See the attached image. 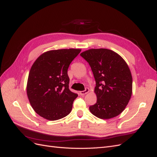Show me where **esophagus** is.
I'll return each mask as SVG.
<instances>
[{
    "mask_svg": "<svg viewBox=\"0 0 157 157\" xmlns=\"http://www.w3.org/2000/svg\"><path fill=\"white\" fill-rule=\"evenodd\" d=\"M89 92H90L89 88H86L85 89V90H84V91L80 92V96H84V95L88 94Z\"/></svg>",
    "mask_w": 157,
    "mask_h": 157,
    "instance_id": "esophagus-1",
    "label": "esophagus"
}]
</instances>
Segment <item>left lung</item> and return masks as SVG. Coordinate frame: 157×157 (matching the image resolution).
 <instances>
[{
    "mask_svg": "<svg viewBox=\"0 0 157 157\" xmlns=\"http://www.w3.org/2000/svg\"><path fill=\"white\" fill-rule=\"evenodd\" d=\"M91 67L97 101L89 107L94 116L110 119L124 110L132 94V77L122 57L106 48H92L80 54Z\"/></svg>",
    "mask_w": 157,
    "mask_h": 157,
    "instance_id": "8db88e82",
    "label": "left lung"
}]
</instances>
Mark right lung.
<instances>
[{
    "mask_svg": "<svg viewBox=\"0 0 157 157\" xmlns=\"http://www.w3.org/2000/svg\"><path fill=\"white\" fill-rule=\"evenodd\" d=\"M81 49L49 50L38 58L30 69L27 95L34 111L45 119L56 121L71 113L78 95L69 88L67 70Z\"/></svg>",
    "mask_w": 157,
    "mask_h": 157,
    "instance_id": "obj_1",
    "label": "right lung"
}]
</instances>
